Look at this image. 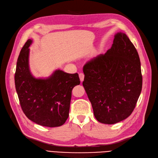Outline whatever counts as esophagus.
Returning <instances> with one entry per match:
<instances>
[{
	"label": "esophagus",
	"instance_id": "1",
	"mask_svg": "<svg viewBox=\"0 0 158 158\" xmlns=\"http://www.w3.org/2000/svg\"><path fill=\"white\" fill-rule=\"evenodd\" d=\"M79 77H80V80L81 82H83L84 79V74L83 73H80L79 74Z\"/></svg>",
	"mask_w": 158,
	"mask_h": 158
}]
</instances>
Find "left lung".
<instances>
[{
    "label": "left lung",
    "instance_id": "obj_1",
    "mask_svg": "<svg viewBox=\"0 0 158 158\" xmlns=\"http://www.w3.org/2000/svg\"><path fill=\"white\" fill-rule=\"evenodd\" d=\"M83 72V86L99 122L112 125L131 115L142 76L139 55L125 33H116L111 49L87 62Z\"/></svg>",
    "mask_w": 158,
    "mask_h": 158
}]
</instances>
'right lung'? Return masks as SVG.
Returning a JSON list of instances; mask_svg holds the SVG:
<instances>
[{"mask_svg":"<svg viewBox=\"0 0 158 158\" xmlns=\"http://www.w3.org/2000/svg\"><path fill=\"white\" fill-rule=\"evenodd\" d=\"M28 40L18 58L14 76L20 106L26 116L37 125H63L69 117L72 90L80 83L78 74L56 70L47 78H35L30 70Z\"/></svg>","mask_w":158,"mask_h":158,"instance_id":"obj_1","label":"right lung"}]
</instances>
